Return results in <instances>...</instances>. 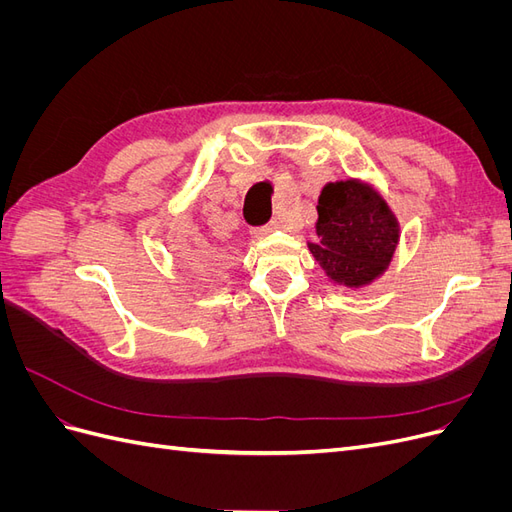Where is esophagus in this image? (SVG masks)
<instances>
[{
	"label": "esophagus",
	"instance_id": "1",
	"mask_svg": "<svg viewBox=\"0 0 512 512\" xmlns=\"http://www.w3.org/2000/svg\"><path fill=\"white\" fill-rule=\"evenodd\" d=\"M284 224H282V220H273L269 226H262V228H254V232L252 235L256 237V239H260V237H265V235H269L271 230H277V228H282Z\"/></svg>",
	"mask_w": 512,
	"mask_h": 512
}]
</instances>
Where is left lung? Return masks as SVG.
Listing matches in <instances>:
<instances>
[{"label": "left lung", "instance_id": "left-lung-1", "mask_svg": "<svg viewBox=\"0 0 512 512\" xmlns=\"http://www.w3.org/2000/svg\"><path fill=\"white\" fill-rule=\"evenodd\" d=\"M316 243L307 247L333 284L363 288L389 269L399 220L386 198L363 179L331 181L318 196Z\"/></svg>", "mask_w": 512, "mask_h": 512}]
</instances>
